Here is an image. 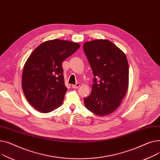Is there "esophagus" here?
Masks as SVG:
<instances>
[{
  "instance_id": "esophagus-1",
  "label": "esophagus",
  "mask_w": 160,
  "mask_h": 160,
  "mask_svg": "<svg viewBox=\"0 0 160 160\" xmlns=\"http://www.w3.org/2000/svg\"><path fill=\"white\" fill-rule=\"evenodd\" d=\"M79 86H80V84H79V82H78V83H76V84H72V87L73 88H78L79 87Z\"/></svg>"
}]
</instances>
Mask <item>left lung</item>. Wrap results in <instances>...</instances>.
Returning <instances> with one entry per match:
<instances>
[{"label":"left lung","mask_w":160,"mask_h":160,"mask_svg":"<svg viewBox=\"0 0 160 160\" xmlns=\"http://www.w3.org/2000/svg\"><path fill=\"white\" fill-rule=\"evenodd\" d=\"M83 50L94 76L86 108L99 116L115 111L124 98L128 84V64L125 54L108 40L84 42Z\"/></svg>","instance_id":"obj_1"}]
</instances>
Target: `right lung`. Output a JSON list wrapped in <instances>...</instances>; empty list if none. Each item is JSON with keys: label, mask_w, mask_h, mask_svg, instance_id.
<instances>
[{"label": "right lung", "mask_w": 160, "mask_h": 160, "mask_svg": "<svg viewBox=\"0 0 160 160\" xmlns=\"http://www.w3.org/2000/svg\"><path fill=\"white\" fill-rule=\"evenodd\" d=\"M79 47L77 42L50 40L37 47L28 58L22 87L27 101L36 110L47 113L61 105L67 91L62 63Z\"/></svg>", "instance_id": "1"}]
</instances>
